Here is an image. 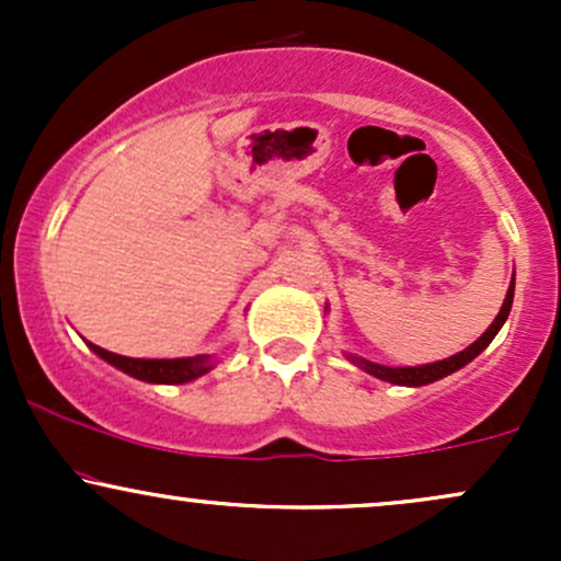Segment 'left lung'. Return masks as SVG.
<instances>
[{
	"label": "left lung",
	"mask_w": 561,
	"mask_h": 561,
	"mask_svg": "<svg viewBox=\"0 0 561 561\" xmlns=\"http://www.w3.org/2000/svg\"><path fill=\"white\" fill-rule=\"evenodd\" d=\"M512 300H514V279H512V285H508L504 306H501L499 317H495L493 324L488 327V332L482 334L480 340H474V343L469 345L467 351L456 353V356H450V358H443V362L424 364V366H401V369H392V366H379V364L364 362V358H353V362L362 366L364 371H369L371 377L385 379V382L409 385V388H422V385H430V382H435V379H443L446 375H450V371H456V369H461V366H467L474 356H480V353L485 351L488 345H491V340L495 337V334H499L501 327H504L508 311H512Z\"/></svg>",
	"instance_id": "left-lung-1"
}]
</instances>
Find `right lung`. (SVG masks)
<instances>
[{
	"label": "right lung",
	"instance_id": "add662e5",
	"mask_svg": "<svg viewBox=\"0 0 561 561\" xmlns=\"http://www.w3.org/2000/svg\"><path fill=\"white\" fill-rule=\"evenodd\" d=\"M89 347L100 358H105L107 364H113L115 369L126 371V375L145 379V382L156 385H182L190 379H197L199 375L210 369L208 356H192V358H128L118 356V353L105 351V347L89 343Z\"/></svg>",
	"mask_w": 561,
	"mask_h": 561
}]
</instances>
